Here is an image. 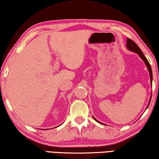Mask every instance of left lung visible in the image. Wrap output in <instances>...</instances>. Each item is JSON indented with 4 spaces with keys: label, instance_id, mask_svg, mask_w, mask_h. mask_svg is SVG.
<instances>
[{
    "label": "left lung",
    "instance_id": "1",
    "mask_svg": "<svg viewBox=\"0 0 159 159\" xmlns=\"http://www.w3.org/2000/svg\"><path fill=\"white\" fill-rule=\"evenodd\" d=\"M127 47L128 49L130 50V51H133V52H135L136 53H138V55L140 56V57L143 60V61L145 62V64H146V66L148 67V71H149L150 77H151V84H152V80H153V75H152V69H151V65H150L148 61L147 60V58H145V56H144V54H143V52L141 51V50H140V48L138 47V45H137L136 43H134L133 40H132L131 39H129V38H127ZM151 96H152V95H151ZM150 102H151V101H150ZM150 102H149L148 105V106H147V108L148 107V106H149V104H150ZM93 118H94V117H93ZM94 119L96 121H98V122H99V121H97L95 118H94Z\"/></svg>",
    "mask_w": 159,
    "mask_h": 159
}]
</instances>
